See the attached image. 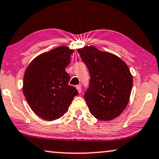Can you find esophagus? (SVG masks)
Here are the masks:
<instances>
[{
	"instance_id": "34e87169",
	"label": "esophagus",
	"mask_w": 159,
	"mask_h": 159,
	"mask_svg": "<svg viewBox=\"0 0 159 159\" xmlns=\"http://www.w3.org/2000/svg\"><path fill=\"white\" fill-rule=\"evenodd\" d=\"M76 89H77V90H78V93H79V94H81V92H82V89H81V86H76Z\"/></svg>"
}]
</instances>
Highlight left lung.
I'll use <instances>...</instances> for the list:
<instances>
[{
  "mask_svg": "<svg viewBox=\"0 0 159 159\" xmlns=\"http://www.w3.org/2000/svg\"><path fill=\"white\" fill-rule=\"evenodd\" d=\"M78 52L90 74L89 87L84 94L90 113L97 119L111 120L127 106L133 78L125 62L116 55L92 46Z\"/></svg>",
  "mask_w": 159,
  "mask_h": 159,
  "instance_id": "left-lung-1",
  "label": "left lung"
}]
</instances>
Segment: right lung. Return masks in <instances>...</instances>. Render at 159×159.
I'll list each match as a JSON object with an SVG mask.
<instances>
[{
    "label": "right lung",
    "instance_id": "add662e5",
    "mask_svg": "<svg viewBox=\"0 0 159 159\" xmlns=\"http://www.w3.org/2000/svg\"><path fill=\"white\" fill-rule=\"evenodd\" d=\"M73 52L60 46L37 56L25 70L23 94L34 113L44 120L62 117L78 94L68 84L70 75L65 71Z\"/></svg>",
    "mask_w": 159,
    "mask_h": 159
}]
</instances>
